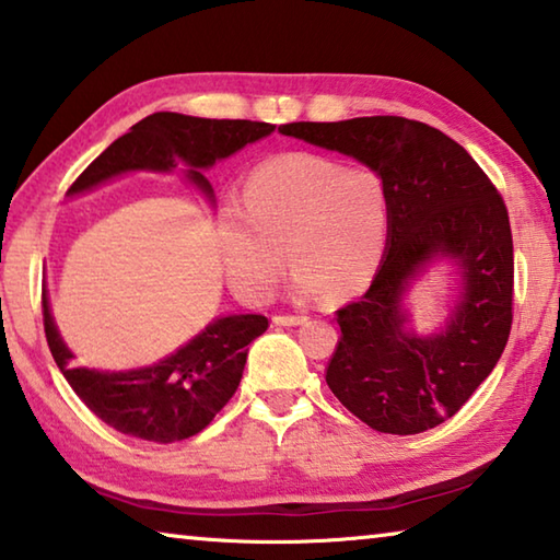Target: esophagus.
Listing matches in <instances>:
<instances>
[{"label": "esophagus", "instance_id": "obj_1", "mask_svg": "<svg viewBox=\"0 0 560 560\" xmlns=\"http://www.w3.org/2000/svg\"><path fill=\"white\" fill-rule=\"evenodd\" d=\"M308 320V316H293V314H279V316H273V324L277 326H299V324H306Z\"/></svg>", "mask_w": 560, "mask_h": 560}]
</instances>
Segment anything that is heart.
Returning a JSON list of instances; mask_svg holds the SVG:
<instances>
[{"instance_id": "obj_1", "label": "heart", "mask_w": 560, "mask_h": 560, "mask_svg": "<svg viewBox=\"0 0 560 560\" xmlns=\"http://www.w3.org/2000/svg\"><path fill=\"white\" fill-rule=\"evenodd\" d=\"M390 207L383 179L314 153H289L257 165L240 200L214 212L217 249L232 289L246 301L271 296L283 246L299 293L346 299L381 267Z\"/></svg>"}]
</instances>
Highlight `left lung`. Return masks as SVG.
Instances as JSON below:
<instances>
[{"mask_svg":"<svg viewBox=\"0 0 560 560\" xmlns=\"http://www.w3.org/2000/svg\"><path fill=\"white\" fill-rule=\"evenodd\" d=\"M279 132L375 170L390 207L383 267L363 299L336 311L328 387L377 432L438 428L487 381L511 334L514 242L499 189L467 150L420 120L287 122ZM434 256L458 259L465 289L448 326L417 337L404 328L401 293Z\"/></svg>","mask_w":560,"mask_h":560,"instance_id":"left-lung-1","label":"left lung"}]
</instances>
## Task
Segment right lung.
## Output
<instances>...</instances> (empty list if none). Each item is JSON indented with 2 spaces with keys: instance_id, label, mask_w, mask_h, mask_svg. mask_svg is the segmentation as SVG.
I'll return each instance as SVG.
<instances>
[{
  "instance_id": "add662e5",
  "label": "right lung",
  "mask_w": 560,
  "mask_h": 560,
  "mask_svg": "<svg viewBox=\"0 0 560 560\" xmlns=\"http://www.w3.org/2000/svg\"><path fill=\"white\" fill-rule=\"evenodd\" d=\"M269 132H273L271 122L259 120L153 113L103 150L75 177L69 195L86 192L128 170L167 173L177 165H187V179L212 197V187L200 170L212 167L217 160L234 155ZM42 314L46 343L56 365L89 410L113 430L158 444L192 438L214 420L242 381L249 343L269 328V318L259 314L217 318L200 336L155 365L101 373L69 365L73 355L54 326L46 291L42 293Z\"/></svg>"
}]
</instances>
